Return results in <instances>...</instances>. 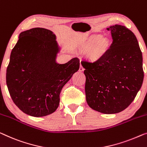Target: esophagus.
I'll return each mask as SVG.
<instances>
[{
    "label": "esophagus",
    "instance_id": "34e87169",
    "mask_svg": "<svg viewBox=\"0 0 147 147\" xmlns=\"http://www.w3.org/2000/svg\"><path fill=\"white\" fill-rule=\"evenodd\" d=\"M84 70V68H83V67L82 66V65H80V67H79V71H83Z\"/></svg>",
    "mask_w": 147,
    "mask_h": 147
}]
</instances>
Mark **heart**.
Returning a JSON list of instances; mask_svg holds the SVG:
<instances>
[{"mask_svg":"<svg viewBox=\"0 0 147 147\" xmlns=\"http://www.w3.org/2000/svg\"><path fill=\"white\" fill-rule=\"evenodd\" d=\"M109 46V41L106 38H102L101 36L92 38L84 43L83 48L89 51V56L92 59L96 60L100 58Z\"/></svg>","mask_w":147,"mask_h":147,"instance_id":"1","label":"heart"}]
</instances>
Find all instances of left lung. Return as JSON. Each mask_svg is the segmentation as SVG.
Wrapping results in <instances>:
<instances>
[{
  "label": "left lung",
  "mask_w": 147,
  "mask_h": 147,
  "mask_svg": "<svg viewBox=\"0 0 147 147\" xmlns=\"http://www.w3.org/2000/svg\"><path fill=\"white\" fill-rule=\"evenodd\" d=\"M113 42L94 62L82 60L85 93L92 109L106 114L124 110L134 100L144 78L143 56L136 36L128 28L115 25Z\"/></svg>",
  "instance_id": "obj_1"
}]
</instances>
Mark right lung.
<instances>
[{"label": "right lung", "mask_w": 147, "mask_h": 147, "mask_svg": "<svg viewBox=\"0 0 147 147\" xmlns=\"http://www.w3.org/2000/svg\"><path fill=\"white\" fill-rule=\"evenodd\" d=\"M55 36L47 29L35 28L20 34L6 69V84L12 100L26 114L43 117L53 113L63 87L79 69L74 57L65 64L55 62Z\"/></svg>", "instance_id": "obj_1"}]
</instances>
